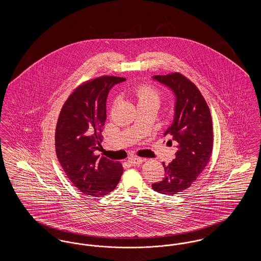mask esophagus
I'll return each mask as SVG.
<instances>
[{"mask_svg":"<svg viewBox=\"0 0 261 261\" xmlns=\"http://www.w3.org/2000/svg\"><path fill=\"white\" fill-rule=\"evenodd\" d=\"M144 162H145V160L142 159V158H131V159H129V162L133 165H140Z\"/></svg>","mask_w":261,"mask_h":261,"instance_id":"34e87169","label":"esophagus"}]
</instances>
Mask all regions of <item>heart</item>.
Listing matches in <instances>:
<instances>
[{"label": "heart", "mask_w": 261, "mask_h": 261, "mask_svg": "<svg viewBox=\"0 0 261 261\" xmlns=\"http://www.w3.org/2000/svg\"><path fill=\"white\" fill-rule=\"evenodd\" d=\"M135 96L138 99V102L155 101L159 103L161 99L159 92L148 86H139L135 90Z\"/></svg>", "instance_id": "obj_1"}]
</instances>
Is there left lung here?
<instances>
[{"mask_svg":"<svg viewBox=\"0 0 261 261\" xmlns=\"http://www.w3.org/2000/svg\"><path fill=\"white\" fill-rule=\"evenodd\" d=\"M152 79L173 93V120L163 135L170 137L167 143H175L177 151L170 163L162 162L165 176L151 187L155 192L172 196L191 186L210 162L213 146L212 119L199 89L185 76L154 75Z\"/></svg>","mask_w":261,"mask_h":261,"instance_id":"8db88e82","label":"left lung"}]
</instances>
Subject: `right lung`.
Instances as JSON below:
<instances>
[{"label":"right lung","instance_id":"obj_1","mask_svg":"<svg viewBox=\"0 0 261 261\" xmlns=\"http://www.w3.org/2000/svg\"><path fill=\"white\" fill-rule=\"evenodd\" d=\"M126 79L102 76L76 88L62 107L56 128V152L63 171L78 190L102 197L117 186L123 173L118 162L99 155L107 99L114 85Z\"/></svg>","mask_w":261,"mask_h":261}]
</instances>
